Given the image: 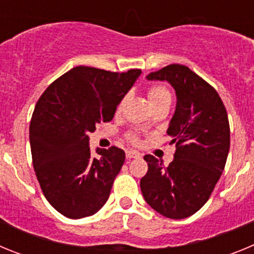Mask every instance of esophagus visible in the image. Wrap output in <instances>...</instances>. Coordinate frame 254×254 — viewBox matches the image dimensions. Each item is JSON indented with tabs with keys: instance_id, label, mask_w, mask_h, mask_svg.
<instances>
[{
	"instance_id": "34e87169",
	"label": "esophagus",
	"mask_w": 254,
	"mask_h": 254,
	"mask_svg": "<svg viewBox=\"0 0 254 254\" xmlns=\"http://www.w3.org/2000/svg\"><path fill=\"white\" fill-rule=\"evenodd\" d=\"M126 156H127V159H134L140 158L141 154L137 151H134V150H127V151H126Z\"/></svg>"
}]
</instances>
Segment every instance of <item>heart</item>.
<instances>
[{
    "instance_id": "b5f03b06",
    "label": "heart",
    "mask_w": 254,
    "mask_h": 254,
    "mask_svg": "<svg viewBox=\"0 0 254 254\" xmlns=\"http://www.w3.org/2000/svg\"><path fill=\"white\" fill-rule=\"evenodd\" d=\"M147 96H149L150 104H154V103H158V102H163V100H170L169 91H168L164 86H152L149 90ZM121 109H122V103L118 105V112H120ZM129 138H131L132 141H137V137H136L134 134L129 136Z\"/></svg>"
}]
</instances>
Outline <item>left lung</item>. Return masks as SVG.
I'll return each instance as SVG.
<instances>
[{
    "mask_svg": "<svg viewBox=\"0 0 254 254\" xmlns=\"http://www.w3.org/2000/svg\"><path fill=\"white\" fill-rule=\"evenodd\" d=\"M146 78L168 81L176 90V112L167 132L177 150L167 168L152 155L143 158L149 169L141 192L160 215L186 219L207 202L223 174L230 147L228 113L214 87L187 66L169 64Z\"/></svg>",
    "mask_w": 254,
    "mask_h": 254,
    "instance_id": "obj_1",
    "label": "left lung"
}]
</instances>
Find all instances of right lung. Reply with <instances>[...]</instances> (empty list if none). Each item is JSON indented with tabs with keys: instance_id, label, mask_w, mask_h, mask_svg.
I'll return each mask as SVG.
<instances>
[{
	"instance_id": "obj_1",
	"label": "right lung",
	"mask_w": 254,
	"mask_h": 254,
	"mask_svg": "<svg viewBox=\"0 0 254 254\" xmlns=\"http://www.w3.org/2000/svg\"><path fill=\"white\" fill-rule=\"evenodd\" d=\"M141 69L111 72L73 67L47 87L31 117V156L44 196L69 219L96 214L109 198L126 154L122 149H96L89 133L113 120L117 105L129 91Z\"/></svg>"
}]
</instances>
